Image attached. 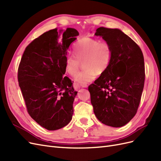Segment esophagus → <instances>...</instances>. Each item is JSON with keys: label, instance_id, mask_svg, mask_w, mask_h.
Segmentation results:
<instances>
[{"label": "esophagus", "instance_id": "esophagus-1", "mask_svg": "<svg viewBox=\"0 0 161 161\" xmlns=\"http://www.w3.org/2000/svg\"><path fill=\"white\" fill-rule=\"evenodd\" d=\"M79 87H82V88H86L87 86V85H85V84H76Z\"/></svg>", "mask_w": 161, "mask_h": 161}]
</instances>
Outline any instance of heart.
Masks as SVG:
<instances>
[{"mask_svg":"<svg viewBox=\"0 0 161 161\" xmlns=\"http://www.w3.org/2000/svg\"><path fill=\"white\" fill-rule=\"evenodd\" d=\"M73 55L68 56L65 61V71L75 76L81 63L84 70L75 76V80L86 84L93 80L96 75L105 73L113 59V47L107 41L99 42L97 39L84 37L78 41L73 47Z\"/></svg>","mask_w":161,"mask_h":161,"instance_id":"1","label":"heart"}]
</instances>
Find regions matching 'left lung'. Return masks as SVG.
<instances>
[{"mask_svg": "<svg viewBox=\"0 0 161 161\" xmlns=\"http://www.w3.org/2000/svg\"><path fill=\"white\" fill-rule=\"evenodd\" d=\"M96 36L113 47V59L105 73L89 86L97 118L114 128L127 124L138 111L145 80L144 56L134 40L118 29L99 27Z\"/></svg>", "mask_w": 161, "mask_h": 161, "instance_id": "8db88e82", "label": "left lung"}]
</instances>
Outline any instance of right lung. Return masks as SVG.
<instances>
[{"label": "right lung", "instance_id": "1", "mask_svg": "<svg viewBox=\"0 0 161 161\" xmlns=\"http://www.w3.org/2000/svg\"><path fill=\"white\" fill-rule=\"evenodd\" d=\"M79 33L57 28L43 33L29 44L18 68L19 85L28 114L42 127L56 130L72 119L77 92L65 74L68 49Z\"/></svg>", "mask_w": 161, "mask_h": 161}]
</instances>
